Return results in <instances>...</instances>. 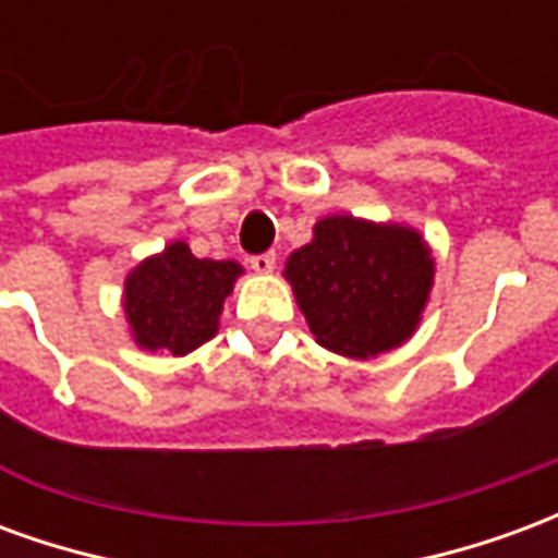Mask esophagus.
<instances>
[{
  "mask_svg": "<svg viewBox=\"0 0 558 558\" xmlns=\"http://www.w3.org/2000/svg\"><path fill=\"white\" fill-rule=\"evenodd\" d=\"M251 263V268H254L256 275H268L271 268H275V254H256L247 259Z\"/></svg>",
  "mask_w": 558,
  "mask_h": 558,
  "instance_id": "34e87169",
  "label": "esophagus"
}]
</instances>
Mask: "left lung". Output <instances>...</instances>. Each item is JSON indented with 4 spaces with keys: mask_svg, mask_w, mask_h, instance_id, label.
I'll list each match as a JSON object with an SVG mask.
<instances>
[{
    "mask_svg": "<svg viewBox=\"0 0 558 558\" xmlns=\"http://www.w3.org/2000/svg\"><path fill=\"white\" fill-rule=\"evenodd\" d=\"M283 275L314 338L331 352L367 359L415 331L433 259L415 230L335 215L316 223L314 242L290 256Z\"/></svg>",
    "mask_w": 558,
    "mask_h": 558,
    "instance_id": "left-lung-1",
    "label": "left lung"
}]
</instances>
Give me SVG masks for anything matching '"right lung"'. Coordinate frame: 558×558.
Instances as JSON below:
<instances>
[{"label": "right lung", "instance_id": "right-lung-1", "mask_svg": "<svg viewBox=\"0 0 558 558\" xmlns=\"http://www.w3.org/2000/svg\"><path fill=\"white\" fill-rule=\"evenodd\" d=\"M239 275V263L196 259L184 242L140 263L125 283V314L140 347L184 355L215 338Z\"/></svg>", "mask_w": 558, "mask_h": 558}]
</instances>
